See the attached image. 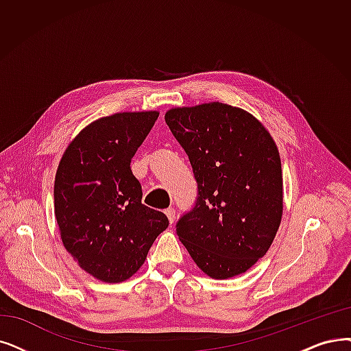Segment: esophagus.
<instances>
[{
    "mask_svg": "<svg viewBox=\"0 0 351 351\" xmlns=\"http://www.w3.org/2000/svg\"><path fill=\"white\" fill-rule=\"evenodd\" d=\"M165 215L167 217V219H169V223H173V222H175L176 217H175V209H173V208H167V209L165 210Z\"/></svg>",
    "mask_w": 351,
    "mask_h": 351,
    "instance_id": "esophagus-1",
    "label": "esophagus"
}]
</instances>
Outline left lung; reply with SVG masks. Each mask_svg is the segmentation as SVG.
<instances>
[{"mask_svg": "<svg viewBox=\"0 0 351 351\" xmlns=\"http://www.w3.org/2000/svg\"><path fill=\"white\" fill-rule=\"evenodd\" d=\"M165 120L197 182L176 234L208 277H237L267 254L281 223L278 147L256 117L221 101L172 108Z\"/></svg>", "mask_w": 351, "mask_h": 351, "instance_id": "8db88e82", "label": "left lung"}]
</instances>
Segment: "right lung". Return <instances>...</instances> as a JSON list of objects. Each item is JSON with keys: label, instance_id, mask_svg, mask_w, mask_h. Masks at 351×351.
I'll list each match as a JSON object with an SVG mask.
<instances>
[{"label": "right lung", "instance_id": "add662e5", "mask_svg": "<svg viewBox=\"0 0 351 351\" xmlns=\"http://www.w3.org/2000/svg\"><path fill=\"white\" fill-rule=\"evenodd\" d=\"M159 112H121L87 125L70 142L54 180V213L64 248L90 276L121 282L145 264L169 221L142 204L132 172L136 150Z\"/></svg>", "mask_w": 351, "mask_h": 351}]
</instances>
